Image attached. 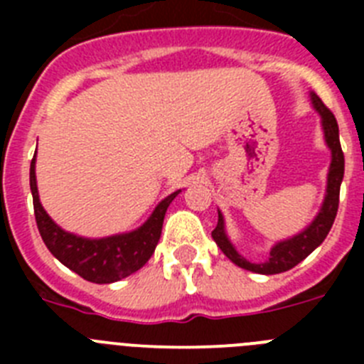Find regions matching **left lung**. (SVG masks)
Masks as SVG:
<instances>
[{
	"label": "left lung",
	"instance_id": "1",
	"mask_svg": "<svg viewBox=\"0 0 364 364\" xmlns=\"http://www.w3.org/2000/svg\"><path fill=\"white\" fill-rule=\"evenodd\" d=\"M311 102H314L315 109L319 111L321 118H323V129L324 138H326L328 147L332 149V164H330V171H328V188L326 197H324V204L321 208L319 215L311 222L306 230L299 233L297 237L284 242H279L269 252V257L264 262H250L244 259L242 255L235 252V247L228 240L226 233H224V220L222 215L218 213L217 228L211 231L215 242L218 244L224 255L235 262L237 266L250 272L262 273V275H273V273H282L297 266L301 260L306 259L315 247L319 246L324 239H326L328 231L332 228L333 220H336L337 208H339V191L341 182H343V175H345V154L341 149L339 142V127H337V120L333 117V112L323 104V100L317 95H311Z\"/></svg>",
	"mask_w": 364,
	"mask_h": 364
}]
</instances>
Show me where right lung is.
<instances>
[{
  "label": "right lung",
  "mask_w": 364,
  "mask_h": 364,
  "mask_svg": "<svg viewBox=\"0 0 364 364\" xmlns=\"http://www.w3.org/2000/svg\"><path fill=\"white\" fill-rule=\"evenodd\" d=\"M31 191L32 202H34V217H36L38 230H40L45 246L49 247V252L62 264L73 269L74 273H78L85 281L96 282V284L120 281L146 264L160 240L167 208L178 195L176 191L164 198L156 205L149 220L136 231L91 240L67 233L62 228H58L50 220L49 215L45 213L43 205L40 204V197H38L34 159L31 162Z\"/></svg>",
  "instance_id": "right-lung-1"
}]
</instances>
